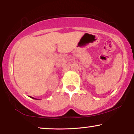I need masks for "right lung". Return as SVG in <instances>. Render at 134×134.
I'll return each mask as SVG.
<instances>
[{"instance_id":"1","label":"right lung","mask_w":134,"mask_h":134,"mask_svg":"<svg viewBox=\"0 0 134 134\" xmlns=\"http://www.w3.org/2000/svg\"><path fill=\"white\" fill-rule=\"evenodd\" d=\"M30 97V98H32V99H36V98H33V97H32V96H29Z\"/></svg>"}]
</instances>
